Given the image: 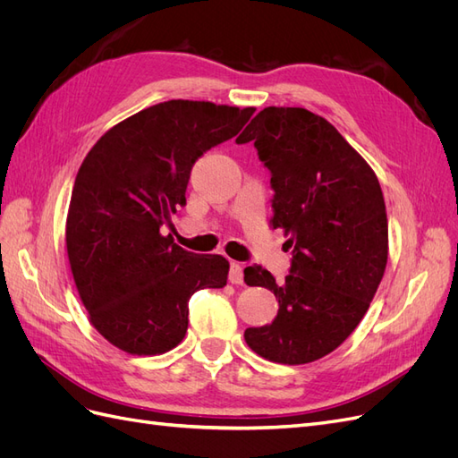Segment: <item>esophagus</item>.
<instances>
[{
    "label": "esophagus",
    "mask_w": 458,
    "mask_h": 458,
    "mask_svg": "<svg viewBox=\"0 0 458 458\" xmlns=\"http://www.w3.org/2000/svg\"><path fill=\"white\" fill-rule=\"evenodd\" d=\"M242 279H244V275H242V267L239 266V263H231V269H229V283H233V284H242Z\"/></svg>",
    "instance_id": "esophagus-1"
}]
</instances>
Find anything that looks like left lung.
<instances>
[{"instance_id": "left-lung-1", "label": "left lung", "mask_w": 458, "mask_h": 458, "mask_svg": "<svg viewBox=\"0 0 458 458\" xmlns=\"http://www.w3.org/2000/svg\"><path fill=\"white\" fill-rule=\"evenodd\" d=\"M271 174V225L288 234L284 283L261 266L248 286L279 301L271 325L244 330L273 363L303 365L335 352L365 317L387 261V217L378 177L325 118L298 106H267L237 143H250Z\"/></svg>"}]
</instances>
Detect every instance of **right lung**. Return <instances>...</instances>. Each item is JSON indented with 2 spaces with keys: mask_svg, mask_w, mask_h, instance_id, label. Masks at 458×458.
<instances>
[{
  "mask_svg": "<svg viewBox=\"0 0 458 458\" xmlns=\"http://www.w3.org/2000/svg\"><path fill=\"white\" fill-rule=\"evenodd\" d=\"M208 101L148 106L108 130L81 162L66 217V252L91 325L131 355L185 338L189 300L227 284L229 261L192 254L162 227L185 204L195 162L254 114Z\"/></svg>",
  "mask_w": 458,
  "mask_h": 458,
  "instance_id": "1",
  "label": "right lung"
}]
</instances>
